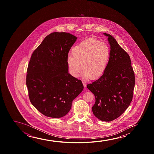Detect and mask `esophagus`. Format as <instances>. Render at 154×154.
Segmentation results:
<instances>
[{"label":"esophagus","instance_id":"1","mask_svg":"<svg viewBox=\"0 0 154 154\" xmlns=\"http://www.w3.org/2000/svg\"><path fill=\"white\" fill-rule=\"evenodd\" d=\"M82 84L84 85V86L85 88H86V84L84 82H82Z\"/></svg>","mask_w":154,"mask_h":154}]
</instances>
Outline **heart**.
<instances>
[{
	"mask_svg": "<svg viewBox=\"0 0 154 154\" xmlns=\"http://www.w3.org/2000/svg\"><path fill=\"white\" fill-rule=\"evenodd\" d=\"M72 54V56H68L66 60L70 74L78 77L83 68V78L94 80L105 71L109 59L110 50L105 42L91 38L75 46Z\"/></svg>",
	"mask_w": 154,
	"mask_h": 154,
	"instance_id": "b5f03b06",
	"label": "heart"
}]
</instances>
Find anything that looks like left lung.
<instances>
[{
	"label": "left lung",
	"mask_w": 154,
	"mask_h": 154,
	"mask_svg": "<svg viewBox=\"0 0 154 154\" xmlns=\"http://www.w3.org/2000/svg\"><path fill=\"white\" fill-rule=\"evenodd\" d=\"M110 57L107 67L97 80L87 85L95 96L92 107L94 115L99 120L111 122L118 118L128 107L135 87V74L128 54L109 34Z\"/></svg>",
	"instance_id": "obj_1"
}]
</instances>
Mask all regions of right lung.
Segmentation results:
<instances>
[{
	"label": "right lung",
	"instance_id": "1",
	"mask_svg": "<svg viewBox=\"0 0 154 154\" xmlns=\"http://www.w3.org/2000/svg\"><path fill=\"white\" fill-rule=\"evenodd\" d=\"M77 37L67 32H52L32 54L26 85L30 101L39 112L51 118L68 113L82 91L80 80L68 72L67 58Z\"/></svg>",
	"mask_w": 154,
	"mask_h": 154
}]
</instances>
